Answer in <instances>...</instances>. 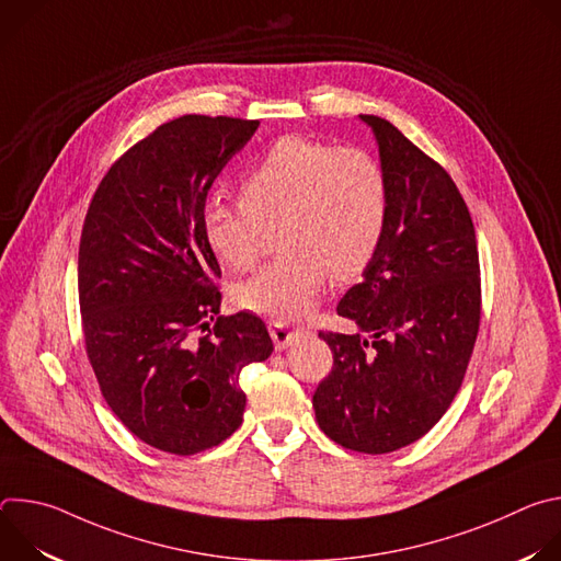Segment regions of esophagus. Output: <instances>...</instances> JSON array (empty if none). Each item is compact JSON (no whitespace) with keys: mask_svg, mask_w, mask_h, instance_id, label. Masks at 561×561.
I'll list each match as a JSON object with an SVG mask.
<instances>
[{"mask_svg":"<svg viewBox=\"0 0 561 561\" xmlns=\"http://www.w3.org/2000/svg\"><path fill=\"white\" fill-rule=\"evenodd\" d=\"M268 331H271V337H273V342H275V348H288V346H293V344H297L299 340H304V337H308L310 335V331L308 329H290L288 324H284V322H271V327H268Z\"/></svg>","mask_w":561,"mask_h":561,"instance_id":"esophagus-1","label":"esophagus"}]
</instances>
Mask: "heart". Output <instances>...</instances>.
I'll use <instances>...</instances> for the list:
<instances>
[{"mask_svg": "<svg viewBox=\"0 0 561 561\" xmlns=\"http://www.w3.org/2000/svg\"><path fill=\"white\" fill-rule=\"evenodd\" d=\"M242 199L215 197L204 208V237L232 273L253 268L264 226L282 219L271 260L234 288L249 310L297 319L329 275L359 277L375 260L388 224V184L377 159L304 135L275 139L242 178Z\"/></svg>", "mask_w": 561, "mask_h": 561, "instance_id": "b5f03b06", "label": "heart"}]
</instances>
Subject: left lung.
Masks as SVG:
<instances>
[{
    "label": "left lung",
    "instance_id": "left-lung-1",
    "mask_svg": "<svg viewBox=\"0 0 561 561\" xmlns=\"http://www.w3.org/2000/svg\"><path fill=\"white\" fill-rule=\"evenodd\" d=\"M359 117L379 144L388 224L364 279L337 304L359 331H319L333 368L312 409L335 444L381 455L424 437L453 404L479 333L482 277L450 175L390 122Z\"/></svg>",
    "mask_w": 561,
    "mask_h": 561
}]
</instances>
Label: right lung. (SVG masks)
I'll return each mask as SVG.
<instances>
[{
    "instance_id": "obj_1",
    "label": "right lung",
    "mask_w": 561,
    "mask_h": 561,
    "mask_svg": "<svg viewBox=\"0 0 561 561\" xmlns=\"http://www.w3.org/2000/svg\"><path fill=\"white\" fill-rule=\"evenodd\" d=\"M257 119L184 115L130 146L102 178L79 239L87 355L119 422L144 444L195 455L244 420L239 373L273 353L253 312L217 317L221 277L206 195Z\"/></svg>"
}]
</instances>
